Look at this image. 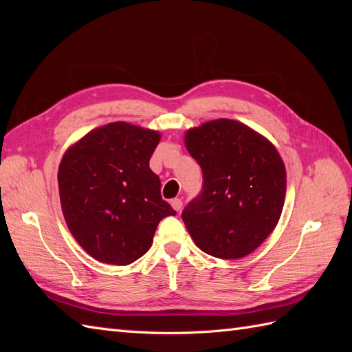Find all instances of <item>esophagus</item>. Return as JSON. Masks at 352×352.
Here are the masks:
<instances>
[{"label": "esophagus", "instance_id": "obj_1", "mask_svg": "<svg viewBox=\"0 0 352 352\" xmlns=\"http://www.w3.org/2000/svg\"><path fill=\"white\" fill-rule=\"evenodd\" d=\"M170 206L174 207V210L180 212L182 207H183V201L180 198H174V199H170Z\"/></svg>", "mask_w": 352, "mask_h": 352}]
</instances>
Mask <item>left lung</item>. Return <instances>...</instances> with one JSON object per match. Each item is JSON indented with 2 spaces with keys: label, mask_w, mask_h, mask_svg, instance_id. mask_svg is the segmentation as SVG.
<instances>
[{
  "label": "left lung",
  "mask_w": 352,
  "mask_h": 352,
  "mask_svg": "<svg viewBox=\"0 0 352 352\" xmlns=\"http://www.w3.org/2000/svg\"><path fill=\"white\" fill-rule=\"evenodd\" d=\"M186 146L203 170V190L182 218L199 250L241 258L265 242L286 197V169L271 142L231 119L186 133Z\"/></svg>",
  "instance_id": "8db88e82"
}]
</instances>
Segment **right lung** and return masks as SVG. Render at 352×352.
Listing matches in <instances>:
<instances>
[{"mask_svg": "<svg viewBox=\"0 0 352 352\" xmlns=\"http://www.w3.org/2000/svg\"><path fill=\"white\" fill-rule=\"evenodd\" d=\"M160 134L113 122L63 155L58 193L68 228L89 256L125 266L149 250L159 222L177 212L160 195L149 159Z\"/></svg>", "mask_w": 352, "mask_h": 352, "instance_id": "obj_1", "label": "right lung"}]
</instances>
